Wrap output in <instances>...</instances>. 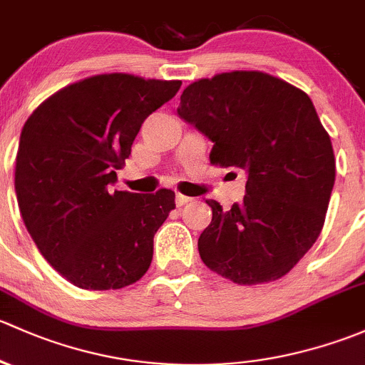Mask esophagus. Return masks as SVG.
I'll use <instances>...</instances> for the list:
<instances>
[{"label":"esophagus","instance_id":"obj_1","mask_svg":"<svg viewBox=\"0 0 365 365\" xmlns=\"http://www.w3.org/2000/svg\"><path fill=\"white\" fill-rule=\"evenodd\" d=\"M187 202H191V197H186V195H181V193L175 195V205H178V207H182V205H186Z\"/></svg>","mask_w":365,"mask_h":365}]
</instances>
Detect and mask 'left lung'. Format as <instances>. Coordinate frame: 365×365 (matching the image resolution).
I'll return each mask as SVG.
<instances>
[{"mask_svg":"<svg viewBox=\"0 0 365 365\" xmlns=\"http://www.w3.org/2000/svg\"><path fill=\"white\" fill-rule=\"evenodd\" d=\"M178 114L212 140L210 163L247 178L240 204L205 200L212 221L198 237L202 262L237 284L283 277L317 242L336 181L313 101L264 71H228L187 86Z\"/></svg>","mask_w":365,"mask_h":365,"instance_id":"1","label":"left lung"}]
</instances>
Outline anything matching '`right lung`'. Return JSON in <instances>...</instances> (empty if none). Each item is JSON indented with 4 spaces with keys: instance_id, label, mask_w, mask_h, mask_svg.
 <instances>
[{
    "instance_id": "obj_1",
    "label": "right lung",
    "mask_w": 365,
    "mask_h": 365,
    "mask_svg": "<svg viewBox=\"0 0 365 365\" xmlns=\"http://www.w3.org/2000/svg\"><path fill=\"white\" fill-rule=\"evenodd\" d=\"M181 84L95 75L59 89L24 123L15 158L21 216L45 260L75 287L118 290L148 272L175 193L110 186L142 123Z\"/></svg>"
}]
</instances>
